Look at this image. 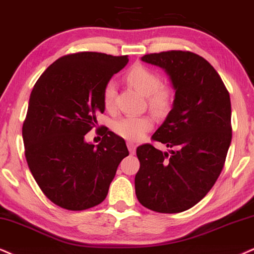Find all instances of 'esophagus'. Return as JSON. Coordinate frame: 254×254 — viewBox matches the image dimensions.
Instances as JSON below:
<instances>
[{"label":"esophagus","mask_w":254,"mask_h":254,"mask_svg":"<svg viewBox=\"0 0 254 254\" xmlns=\"http://www.w3.org/2000/svg\"><path fill=\"white\" fill-rule=\"evenodd\" d=\"M127 147H128V151L132 153V154H134V153H135V149H136V145H135V143L128 141V142H127Z\"/></svg>","instance_id":"1"}]
</instances>
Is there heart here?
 Returning <instances> with one entry per match:
<instances>
[{"instance_id":"obj_1","label":"heart","mask_w":254,"mask_h":254,"mask_svg":"<svg viewBox=\"0 0 254 254\" xmlns=\"http://www.w3.org/2000/svg\"><path fill=\"white\" fill-rule=\"evenodd\" d=\"M127 80L134 88L140 90L143 95L148 96L149 106L158 113L167 111L171 103V93L167 89L160 88L161 80L154 71L137 64L130 68L127 73ZM117 84L114 81H109L103 89V105L107 109L114 106ZM153 118L149 115H128L118 119L113 124V129L119 136L129 141H139L147 132L153 128Z\"/></svg>"}]
</instances>
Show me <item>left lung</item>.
<instances>
[{"instance_id":"8db88e82","label":"left lung","mask_w":254,"mask_h":254,"mask_svg":"<svg viewBox=\"0 0 254 254\" xmlns=\"http://www.w3.org/2000/svg\"><path fill=\"white\" fill-rule=\"evenodd\" d=\"M141 60L162 68L175 94L152 136L171 149L137 147L135 194L152 211L179 213L198 203L223 170L232 139L230 94L217 70L194 53L162 52Z\"/></svg>"}]
</instances>
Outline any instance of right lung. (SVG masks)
Masks as SVG:
<instances>
[{"label":"right lung","mask_w":254,"mask_h":254,"mask_svg":"<svg viewBox=\"0 0 254 254\" xmlns=\"http://www.w3.org/2000/svg\"><path fill=\"white\" fill-rule=\"evenodd\" d=\"M127 62V55L95 52L62 56L31 90L22 128L26 159L45 195L62 208L83 211L102 202L129 154L111 130L96 146L84 140L105 112V86Z\"/></svg>","instance_id":"right-lung-1"}]
</instances>
